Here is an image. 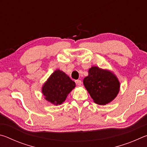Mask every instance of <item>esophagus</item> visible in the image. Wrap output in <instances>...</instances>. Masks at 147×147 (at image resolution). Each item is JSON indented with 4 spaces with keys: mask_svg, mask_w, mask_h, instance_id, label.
<instances>
[{
    "mask_svg": "<svg viewBox=\"0 0 147 147\" xmlns=\"http://www.w3.org/2000/svg\"><path fill=\"white\" fill-rule=\"evenodd\" d=\"M75 82L76 84V85H78L79 86L82 85V81L80 80H75Z\"/></svg>",
    "mask_w": 147,
    "mask_h": 147,
    "instance_id": "obj_1",
    "label": "esophagus"
}]
</instances>
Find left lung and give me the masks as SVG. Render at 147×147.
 <instances>
[{
    "instance_id": "8db88e82",
    "label": "left lung",
    "mask_w": 147,
    "mask_h": 147,
    "mask_svg": "<svg viewBox=\"0 0 147 147\" xmlns=\"http://www.w3.org/2000/svg\"><path fill=\"white\" fill-rule=\"evenodd\" d=\"M84 85L94 102L106 105L113 100L120 90V82L113 72L93 66L88 76L84 78Z\"/></svg>"
}]
</instances>
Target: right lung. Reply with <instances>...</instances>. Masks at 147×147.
Returning a JSON list of instances; mask_svg holds the SVG:
<instances>
[{
  "label": "right lung",
  "mask_w": 147,
  "mask_h": 147,
  "mask_svg": "<svg viewBox=\"0 0 147 147\" xmlns=\"http://www.w3.org/2000/svg\"><path fill=\"white\" fill-rule=\"evenodd\" d=\"M76 87L75 82L59 69L53 72L42 86L45 99L54 105H60Z\"/></svg>",
  "instance_id": "1"
}]
</instances>
